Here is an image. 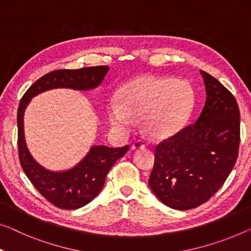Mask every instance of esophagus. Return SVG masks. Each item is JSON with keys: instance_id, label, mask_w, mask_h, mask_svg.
Listing matches in <instances>:
<instances>
[{"instance_id": "1", "label": "esophagus", "mask_w": 251, "mask_h": 251, "mask_svg": "<svg viewBox=\"0 0 251 251\" xmlns=\"http://www.w3.org/2000/svg\"><path fill=\"white\" fill-rule=\"evenodd\" d=\"M132 150H140V149H144L145 148V143L143 141H135L132 144Z\"/></svg>"}]
</instances>
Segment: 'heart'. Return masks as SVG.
Here are the masks:
<instances>
[{
	"label": "heart",
	"mask_w": 251,
	"mask_h": 251,
	"mask_svg": "<svg viewBox=\"0 0 251 251\" xmlns=\"http://www.w3.org/2000/svg\"><path fill=\"white\" fill-rule=\"evenodd\" d=\"M195 106V91L186 80L154 75L137 76L123 85L117 101L109 102L110 124L129 133L143 121L145 133L166 140L181 132Z\"/></svg>",
	"instance_id": "heart-1"
}]
</instances>
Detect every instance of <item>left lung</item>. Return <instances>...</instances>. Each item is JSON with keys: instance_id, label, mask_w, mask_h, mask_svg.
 I'll use <instances>...</instances> for the list:
<instances>
[{"instance_id": "8db88e82", "label": "left lung", "mask_w": 251, "mask_h": 251, "mask_svg": "<svg viewBox=\"0 0 251 251\" xmlns=\"http://www.w3.org/2000/svg\"><path fill=\"white\" fill-rule=\"evenodd\" d=\"M206 100L195 124L155 149L149 186L164 205L185 211L207 201L226 180L238 158L240 113L229 90L201 71Z\"/></svg>"}]
</instances>
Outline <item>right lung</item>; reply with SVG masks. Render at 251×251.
<instances>
[{
    "label": "right lung",
    "mask_w": 251,
    "mask_h": 251,
    "mask_svg": "<svg viewBox=\"0 0 251 251\" xmlns=\"http://www.w3.org/2000/svg\"><path fill=\"white\" fill-rule=\"evenodd\" d=\"M108 71L109 67L103 65L53 71L37 80L27 90L19 104L18 149L21 167L33 187L58 208L76 209L90 203L101 192L107 174L115 162L124 156L128 145L123 148L92 145L87 155L73 168L64 171H50L40 166L27 148L24 128L25 108L33 97L51 89L87 91L98 88Z\"/></svg>",
    "instance_id": "add662e5"
}]
</instances>
